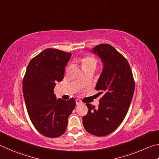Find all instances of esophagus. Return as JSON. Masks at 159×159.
Segmentation results:
<instances>
[{"instance_id":"34e87169","label":"esophagus","mask_w":159,"mask_h":159,"mask_svg":"<svg viewBox=\"0 0 159 159\" xmlns=\"http://www.w3.org/2000/svg\"><path fill=\"white\" fill-rule=\"evenodd\" d=\"M82 102L80 101V100H76V105H82Z\"/></svg>"}]
</instances>
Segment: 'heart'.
Wrapping results in <instances>:
<instances>
[{
	"label": "heart",
	"mask_w": 159,
	"mask_h": 159,
	"mask_svg": "<svg viewBox=\"0 0 159 159\" xmlns=\"http://www.w3.org/2000/svg\"><path fill=\"white\" fill-rule=\"evenodd\" d=\"M80 61H81L82 67L83 70L87 69V68H93L96 69L97 66L96 58L92 55H90V54L84 55V57H82L81 58V60Z\"/></svg>",
	"instance_id": "obj_1"
}]
</instances>
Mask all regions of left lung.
<instances>
[{"mask_svg": "<svg viewBox=\"0 0 159 159\" xmlns=\"http://www.w3.org/2000/svg\"><path fill=\"white\" fill-rule=\"evenodd\" d=\"M103 63L96 90L102 94L99 105L87 103V115L83 125L88 133L96 136L110 134L119 127L126 116L135 90V81L128 61L109 44L93 48Z\"/></svg>", "mask_w": 159, "mask_h": 159, "instance_id": "left-lung-1", "label": "left lung"}]
</instances>
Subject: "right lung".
<instances>
[{
    "label": "right lung",
    "mask_w": 159,
    "mask_h": 159,
    "mask_svg": "<svg viewBox=\"0 0 159 159\" xmlns=\"http://www.w3.org/2000/svg\"><path fill=\"white\" fill-rule=\"evenodd\" d=\"M70 52L48 48L33 58L23 79V94L28 114L41 135L57 138L66 132L75 100H57L56 82L62 81Z\"/></svg>",
    "instance_id": "obj_1"
}]
</instances>
